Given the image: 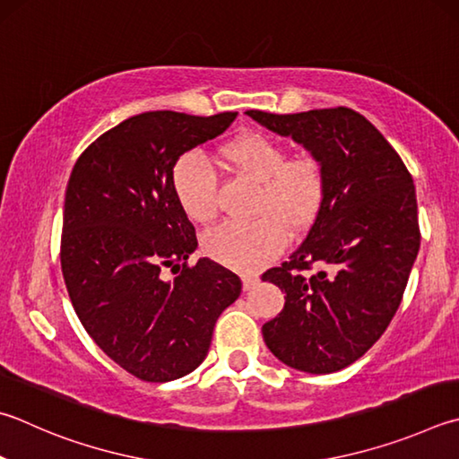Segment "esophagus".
<instances>
[{
	"mask_svg": "<svg viewBox=\"0 0 459 459\" xmlns=\"http://www.w3.org/2000/svg\"><path fill=\"white\" fill-rule=\"evenodd\" d=\"M258 274H253V273H245L243 274V287H245V290H251L253 287H256L258 285Z\"/></svg>",
	"mask_w": 459,
	"mask_h": 459,
	"instance_id": "1",
	"label": "esophagus"
}]
</instances>
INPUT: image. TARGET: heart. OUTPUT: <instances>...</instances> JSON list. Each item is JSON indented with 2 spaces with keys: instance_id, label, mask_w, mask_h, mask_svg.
<instances>
[{
  "instance_id": "1",
  "label": "heart",
  "mask_w": 459,
  "mask_h": 459,
  "mask_svg": "<svg viewBox=\"0 0 459 459\" xmlns=\"http://www.w3.org/2000/svg\"><path fill=\"white\" fill-rule=\"evenodd\" d=\"M221 154L232 169L258 182L255 212L245 222H224L203 238L204 253L238 271H256L287 245L289 229L301 232L319 216L327 195V172L313 152L287 156L279 140L243 134ZM172 193L188 221L204 224L216 214V174L198 152L182 154L172 166Z\"/></svg>"
}]
</instances>
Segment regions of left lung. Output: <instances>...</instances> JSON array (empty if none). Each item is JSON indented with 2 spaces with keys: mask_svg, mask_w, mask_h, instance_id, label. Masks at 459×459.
<instances>
[{
  "mask_svg": "<svg viewBox=\"0 0 459 459\" xmlns=\"http://www.w3.org/2000/svg\"><path fill=\"white\" fill-rule=\"evenodd\" d=\"M323 160L327 195L289 261L263 274L285 307L263 325L271 353L305 373L359 359L394 319L420 251L411 174L373 124L351 108L247 112Z\"/></svg>",
  "mask_w": 459,
  "mask_h": 459,
  "instance_id": "8db88e82",
  "label": "left lung"
}]
</instances>
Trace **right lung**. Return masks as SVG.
<instances>
[{"instance_id":"right-lung-1","label":"right lung","mask_w":459,"mask_h":459,"mask_svg":"<svg viewBox=\"0 0 459 459\" xmlns=\"http://www.w3.org/2000/svg\"><path fill=\"white\" fill-rule=\"evenodd\" d=\"M235 118L237 112L132 116L91 143L70 174L60 248L65 289L96 345L143 381L195 371L216 319L243 289L211 258L188 264L196 232L170 185L174 162Z\"/></svg>"}]
</instances>
